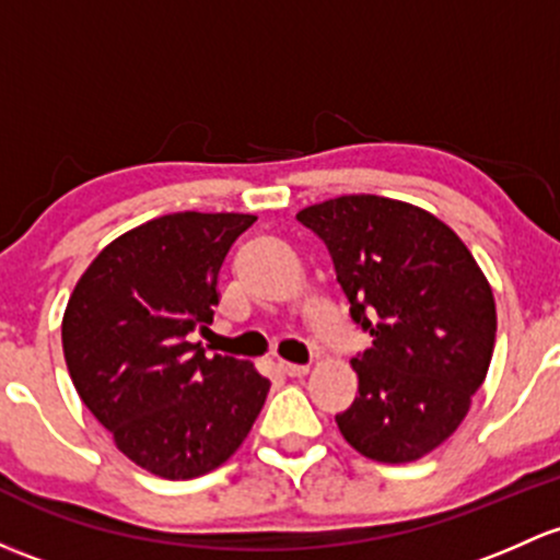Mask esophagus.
Returning <instances> with one entry per match:
<instances>
[{
  "instance_id": "1",
  "label": "esophagus",
  "mask_w": 560,
  "mask_h": 560,
  "mask_svg": "<svg viewBox=\"0 0 560 560\" xmlns=\"http://www.w3.org/2000/svg\"><path fill=\"white\" fill-rule=\"evenodd\" d=\"M279 368L284 370L290 378H303V375H308V364H292V362H279Z\"/></svg>"
}]
</instances>
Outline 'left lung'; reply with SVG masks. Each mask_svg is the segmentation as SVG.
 <instances>
[{"label":"left lung","mask_w":560,"mask_h":560,"mask_svg":"<svg viewBox=\"0 0 560 560\" xmlns=\"http://www.w3.org/2000/svg\"><path fill=\"white\" fill-rule=\"evenodd\" d=\"M325 241L351 319L373 346L351 359L359 397L335 416L362 456L405 464L451 438L486 381L497 305L445 222L381 196H340L298 214Z\"/></svg>","instance_id":"8db88e82"}]
</instances>
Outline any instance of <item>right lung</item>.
<instances>
[{
	"label": "right lung",
	"instance_id": "add662e5",
	"mask_svg": "<svg viewBox=\"0 0 560 560\" xmlns=\"http://www.w3.org/2000/svg\"><path fill=\"white\" fill-rule=\"evenodd\" d=\"M252 214L158 217L115 238L69 298L61 340L85 408L147 472L190 480L238 451L270 381L206 357L192 332L220 303L217 276Z\"/></svg>",
	"mask_w": 560,
	"mask_h": 560
}]
</instances>
